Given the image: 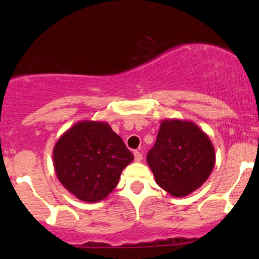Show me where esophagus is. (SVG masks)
<instances>
[{
	"label": "esophagus",
	"instance_id": "1",
	"mask_svg": "<svg viewBox=\"0 0 259 259\" xmlns=\"http://www.w3.org/2000/svg\"><path fill=\"white\" fill-rule=\"evenodd\" d=\"M134 157H135L136 162H141L142 160V153L140 152V151H135V152H134Z\"/></svg>",
	"mask_w": 259,
	"mask_h": 259
}]
</instances>
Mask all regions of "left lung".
I'll return each mask as SVG.
<instances>
[{
    "instance_id": "obj_1",
    "label": "left lung",
    "mask_w": 259,
    "mask_h": 259,
    "mask_svg": "<svg viewBox=\"0 0 259 259\" xmlns=\"http://www.w3.org/2000/svg\"><path fill=\"white\" fill-rule=\"evenodd\" d=\"M147 164L156 183L174 197H185L204 184L215 164L212 141L194 121L164 119Z\"/></svg>"
}]
</instances>
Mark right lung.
<instances>
[{"instance_id": "obj_1", "label": "right lung", "mask_w": 259, "mask_h": 259, "mask_svg": "<svg viewBox=\"0 0 259 259\" xmlns=\"http://www.w3.org/2000/svg\"><path fill=\"white\" fill-rule=\"evenodd\" d=\"M133 159L120 136L105 121L80 120L53 147V167L59 183L89 203L111 194Z\"/></svg>"}]
</instances>
